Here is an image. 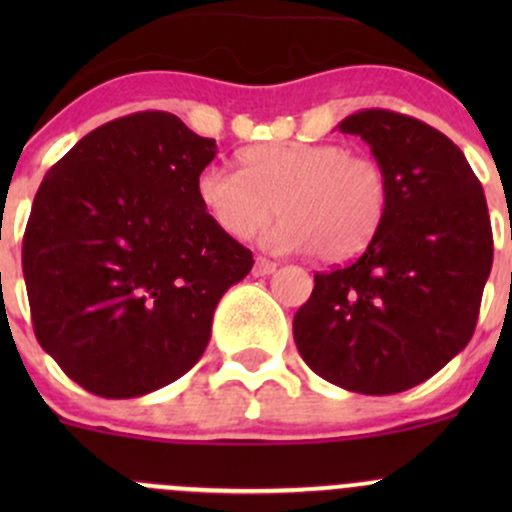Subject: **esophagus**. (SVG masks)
I'll return each mask as SVG.
<instances>
[{"instance_id":"34e87169","label":"esophagus","mask_w":512,"mask_h":512,"mask_svg":"<svg viewBox=\"0 0 512 512\" xmlns=\"http://www.w3.org/2000/svg\"><path fill=\"white\" fill-rule=\"evenodd\" d=\"M277 270V262L267 260V257H257L255 260V277H265V275H272V272Z\"/></svg>"}]
</instances>
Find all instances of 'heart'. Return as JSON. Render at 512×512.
<instances>
[{"label": "heart", "instance_id": "heart-1", "mask_svg": "<svg viewBox=\"0 0 512 512\" xmlns=\"http://www.w3.org/2000/svg\"><path fill=\"white\" fill-rule=\"evenodd\" d=\"M240 170L208 165L195 193L210 223L245 240L272 215L262 235L277 252H309L342 265L371 245L389 210V175L379 160L339 143L270 141L240 153Z\"/></svg>", "mask_w": 512, "mask_h": 512}]
</instances>
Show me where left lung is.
<instances>
[{
    "label": "left lung",
    "instance_id": "8db88e82",
    "mask_svg": "<svg viewBox=\"0 0 512 512\" xmlns=\"http://www.w3.org/2000/svg\"><path fill=\"white\" fill-rule=\"evenodd\" d=\"M337 128L386 168L389 210L352 265L314 275L294 344L329 384L399 394L471 342L493 267L488 205L461 148L428 123L366 108Z\"/></svg>",
    "mask_w": 512,
    "mask_h": 512
}]
</instances>
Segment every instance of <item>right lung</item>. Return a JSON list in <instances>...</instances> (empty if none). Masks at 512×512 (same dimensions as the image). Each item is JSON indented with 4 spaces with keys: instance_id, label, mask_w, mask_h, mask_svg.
I'll list each match as a JSON object with an SVG mask.
<instances>
[{
    "instance_id": "obj_1",
    "label": "right lung",
    "mask_w": 512,
    "mask_h": 512,
    "mask_svg": "<svg viewBox=\"0 0 512 512\" xmlns=\"http://www.w3.org/2000/svg\"><path fill=\"white\" fill-rule=\"evenodd\" d=\"M215 153L173 113H133L41 180L22 247L34 334L91 394L133 399L193 369L220 297L252 270L198 203Z\"/></svg>"
}]
</instances>
